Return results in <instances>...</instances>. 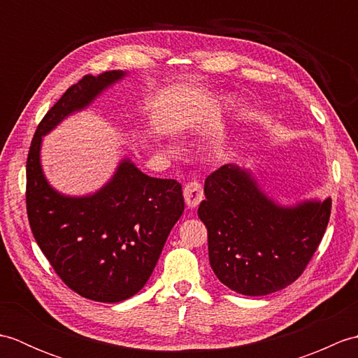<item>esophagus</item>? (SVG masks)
<instances>
[{
  "label": "esophagus",
  "mask_w": 358,
  "mask_h": 358,
  "mask_svg": "<svg viewBox=\"0 0 358 358\" xmlns=\"http://www.w3.org/2000/svg\"><path fill=\"white\" fill-rule=\"evenodd\" d=\"M185 201L189 208H195L199 206V203L204 199V192H203V186L199 180H191L189 183L185 186Z\"/></svg>",
  "instance_id": "1"
}]
</instances>
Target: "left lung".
I'll return each mask as SVG.
<instances>
[{"label":"left lung","mask_w":358,"mask_h":358,"mask_svg":"<svg viewBox=\"0 0 358 358\" xmlns=\"http://www.w3.org/2000/svg\"><path fill=\"white\" fill-rule=\"evenodd\" d=\"M199 217L208 227L209 263L243 295H268L299 278L331 217V199L280 208L248 171L224 164L204 181Z\"/></svg>","instance_id":"obj_1"}]
</instances>
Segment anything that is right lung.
I'll list each match as a JSON object with an SVG mask.
<instances>
[{"label": "right lung", "instance_id": "obj_1", "mask_svg": "<svg viewBox=\"0 0 358 358\" xmlns=\"http://www.w3.org/2000/svg\"><path fill=\"white\" fill-rule=\"evenodd\" d=\"M124 72L85 75L40 121L26 163L30 229L57 275L73 292L103 303L123 301L146 285L173 224L185 210L177 180L154 178L124 159L96 194L64 196L48 185L41 136L80 110Z\"/></svg>", "mask_w": 358, "mask_h": 358}]
</instances>
